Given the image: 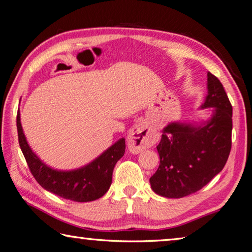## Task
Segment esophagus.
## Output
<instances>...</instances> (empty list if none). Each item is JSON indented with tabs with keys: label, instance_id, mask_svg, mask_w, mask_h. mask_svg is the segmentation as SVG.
I'll use <instances>...</instances> for the list:
<instances>
[{
	"label": "esophagus",
	"instance_id": "esophagus-1",
	"mask_svg": "<svg viewBox=\"0 0 252 252\" xmlns=\"http://www.w3.org/2000/svg\"><path fill=\"white\" fill-rule=\"evenodd\" d=\"M157 141V132L144 123H139L132 127L127 135V146L132 153H140L142 150L154 145Z\"/></svg>",
	"mask_w": 252,
	"mask_h": 252
}]
</instances>
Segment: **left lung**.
I'll return each mask as SVG.
<instances>
[{"mask_svg":"<svg viewBox=\"0 0 252 252\" xmlns=\"http://www.w3.org/2000/svg\"><path fill=\"white\" fill-rule=\"evenodd\" d=\"M208 94L202 108L213 116L200 125L173 122L157 146L159 166L150 178L155 193L182 198L202 189L220 172L231 150L232 107L222 84L207 74Z\"/></svg>","mask_w":252,"mask_h":252,"instance_id":"8db88e82","label":"left lung"}]
</instances>
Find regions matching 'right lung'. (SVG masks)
Listing matches in <instances>:
<instances>
[{
	"label": "right lung",
	"instance_id": "obj_1",
	"mask_svg": "<svg viewBox=\"0 0 252 252\" xmlns=\"http://www.w3.org/2000/svg\"><path fill=\"white\" fill-rule=\"evenodd\" d=\"M16 126L23 155L32 175L43 189L65 199L79 203L95 200L107 193L112 183L114 165L126 152L125 139L116 142L88 165L74 171H57L40 161L27 144L20 111L17 112Z\"/></svg>",
	"mask_w": 252,
	"mask_h": 252
}]
</instances>
